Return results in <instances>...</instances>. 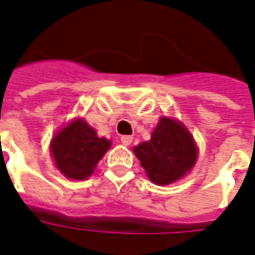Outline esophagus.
<instances>
[{
	"label": "esophagus",
	"mask_w": 255,
	"mask_h": 255,
	"mask_svg": "<svg viewBox=\"0 0 255 255\" xmlns=\"http://www.w3.org/2000/svg\"><path fill=\"white\" fill-rule=\"evenodd\" d=\"M120 140L124 146H129L132 143V136H128V135H124V136L120 137Z\"/></svg>",
	"instance_id": "esophagus-1"
}]
</instances>
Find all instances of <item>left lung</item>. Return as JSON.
I'll use <instances>...</instances> for the list:
<instances>
[{"mask_svg": "<svg viewBox=\"0 0 255 255\" xmlns=\"http://www.w3.org/2000/svg\"><path fill=\"white\" fill-rule=\"evenodd\" d=\"M148 178L158 185L171 184L186 174L197 158L195 142L181 123L162 118L148 142L133 148Z\"/></svg>", "mask_w": 255, "mask_h": 255, "instance_id": "1", "label": "left lung"}]
</instances>
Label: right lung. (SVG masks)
I'll list each match as a JSON object with an SVG mask.
<instances>
[{
	"label": "right lung",
	"instance_id": "add662e5",
	"mask_svg": "<svg viewBox=\"0 0 255 255\" xmlns=\"http://www.w3.org/2000/svg\"><path fill=\"white\" fill-rule=\"evenodd\" d=\"M111 142L99 137L84 120H75L55 135L51 152L56 167L71 180H85L93 173Z\"/></svg>",
	"mask_w": 255,
	"mask_h": 255
}]
</instances>
